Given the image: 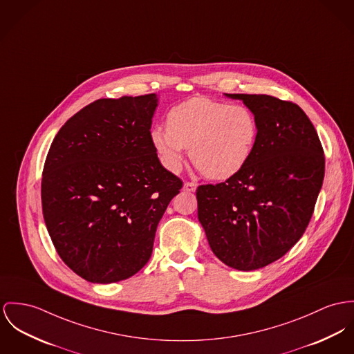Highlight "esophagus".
Returning a JSON list of instances; mask_svg holds the SVG:
<instances>
[{
	"label": "esophagus",
	"mask_w": 354,
	"mask_h": 354,
	"mask_svg": "<svg viewBox=\"0 0 354 354\" xmlns=\"http://www.w3.org/2000/svg\"><path fill=\"white\" fill-rule=\"evenodd\" d=\"M183 190L194 192V191L196 190V183H194V182H186L185 186H183Z\"/></svg>",
	"instance_id": "1"
}]
</instances>
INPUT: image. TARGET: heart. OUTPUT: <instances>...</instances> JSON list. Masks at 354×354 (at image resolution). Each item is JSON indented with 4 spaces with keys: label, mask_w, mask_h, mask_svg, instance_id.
<instances>
[{
    "label": "heart",
    "mask_w": 354,
    "mask_h": 354,
    "mask_svg": "<svg viewBox=\"0 0 354 354\" xmlns=\"http://www.w3.org/2000/svg\"><path fill=\"white\" fill-rule=\"evenodd\" d=\"M259 137L256 114L243 104L194 97L168 111L167 128L151 132L164 167L179 171L186 148L191 160L209 179L225 180L249 162Z\"/></svg>",
    "instance_id": "b5f03b06"
}]
</instances>
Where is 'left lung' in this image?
Returning <instances> with one entry per match:
<instances>
[{
    "instance_id": "left-lung-1",
    "label": "left lung",
    "mask_w": 354,
    "mask_h": 354,
    "mask_svg": "<svg viewBox=\"0 0 354 354\" xmlns=\"http://www.w3.org/2000/svg\"><path fill=\"white\" fill-rule=\"evenodd\" d=\"M256 114L259 137L244 168L196 189L198 218L218 259L239 271L263 268L299 241L324 183L325 155L299 106L266 94H226Z\"/></svg>"
}]
</instances>
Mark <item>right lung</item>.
<instances>
[{"label": "right lung", "instance_id": "right-lung-1", "mask_svg": "<svg viewBox=\"0 0 354 354\" xmlns=\"http://www.w3.org/2000/svg\"><path fill=\"white\" fill-rule=\"evenodd\" d=\"M158 98H101L74 114L50 147L41 207L64 264L90 283H114L149 260L158 225L183 182L151 140Z\"/></svg>", "mask_w": 354, "mask_h": 354}]
</instances>
